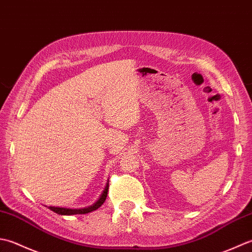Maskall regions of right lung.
Here are the masks:
<instances>
[{
  "instance_id": "right-lung-1",
  "label": "right lung",
  "mask_w": 252,
  "mask_h": 252,
  "mask_svg": "<svg viewBox=\"0 0 252 252\" xmlns=\"http://www.w3.org/2000/svg\"><path fill=\"white\" fill-rule=\"evenodd\" d=\"M107 190H109V183L106 184L105 189L102 192L101 197L97 199V201L94 202L92 205H89V207L86 208H80V209H68V208H60V207H48L51 211H53L58 214L61 215H74V214H86L94 211V210L99 209L102 204L104 203L106 196H107Z\"/></svg>"
}]
</instances>
